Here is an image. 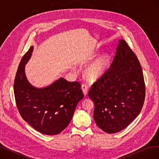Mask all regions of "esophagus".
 Returning <instances> with one entry per match:
<instances>
[{
	"label": "esophagus",
	"instance_id": "1",
	"mask_svg": "<svg viewBox=\"0 0 159 159\" xmlns=\"http://www.w3.org/2000/svg\"><path fill=\"white\" fill-rule=\"evenodd\" d=\"M81 89H82L83 91V93L84 94V95H88V85L84 84L81 85Z\"/></svg>",
	"mask_w": 159,
	"mask_h": 159
}]
</instances>
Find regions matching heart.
I'll return each instance as SVG.
<instances>
[{
	"mask_svg": "<svg viewBox=\"0 0 159 159\" xmlns=\"http://www.w3.org/2000/svg\"><path fill=\"white\" fill-rule=\"evenodd\" d=\"M108 60V55L105 54L93 64L89 66L85 70V74L88 78L91 80H94L102 76L106 70Z\"/></svg>",
	"mask_w": 159,
	"mask_h": 159,
	"instance_id": "heart-1",
	"label": "heart"
}]
</instances>
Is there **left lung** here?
<instances>
[{"label": "left lung", "instance_id": "1", "mask_svg": "<svg viewBox=\"0 0 159 159\" xmlns=\"http://www.w3.org/2000/svg\"><path fill=\"white\" fill-rule=\"evenodd\" d=\"M119 42L111 64L88 93L95 105V122L107 133L127 127L140 113L145 98L140 62L125 40Z\"/></svg>", "mask_w": 159, "mask_h": 159}]
</instances>
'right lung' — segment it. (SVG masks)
I'll use <instances>...</instances> for the list:
<instances>
[{
	"label": "right lung",
	"instance_id": "add662e5",
	"mask_svg": "<svg viewBox=\"0 0 159 159\" xmlns=\"http://www.w3.org/2000/svg\"><path fill=\"white\" fill-rule=\"evenodd\" d=\"M32 51L31 46L22 57L14 79L16 107L22 119L36 131L54 135L68 127L84 93L78 81L70 82L62 78L44 88L33 87L25 73Z\"/></svg>",
	"mask_w": 159,
	"mask_h": 159
}]
</instances>
